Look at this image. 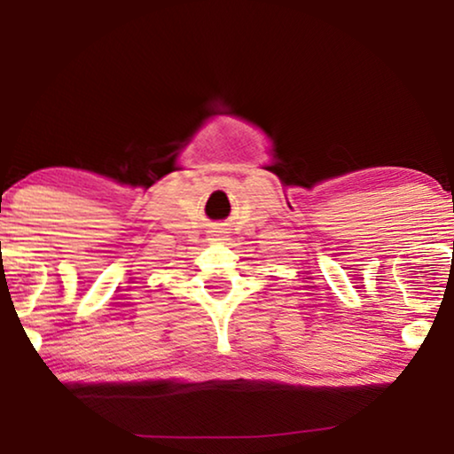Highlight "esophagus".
Returning a JSON list of instances; mask_svg holds the SVG:
<instances>
[{
    "mask_svg": "<svg viewBox=\"0 0 454 454\" xmlns=\"http://www.w3.org/2000/svg\"><path fill=\"white\" fill-rule=\"evenodd\" d=\"M220 240H222V239H220Z\"/></svg>",
    "mask_w": 454,
    "mask_h": 454,
    "instance_id": "esophagus-1",
    "label": "esophagus"
}]
</instances>
